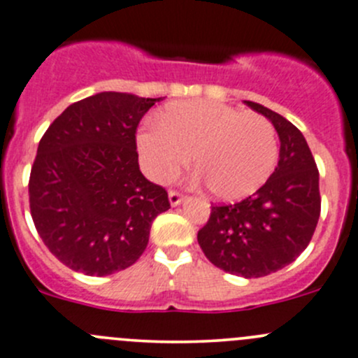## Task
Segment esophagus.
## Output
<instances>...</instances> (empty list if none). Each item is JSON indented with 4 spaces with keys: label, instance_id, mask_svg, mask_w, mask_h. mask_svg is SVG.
<instances>
[{
    "label": "esophagus",
    "instance_id": "obj_1",
    "mask_svg": "<svg viewBox=\"0 0 358 358\" xmlns=\"http://www.w3.org/2000/svg\"><path fill=\"white\" fill-rule=\"evenodd\" d=\"M169 201H171L172 207H178V205H180L184 201V196L179 193V191H171V193H169Z\"/></svg>",
    "mask_w": 358,
    "mask_h": 358
}]
</instances>
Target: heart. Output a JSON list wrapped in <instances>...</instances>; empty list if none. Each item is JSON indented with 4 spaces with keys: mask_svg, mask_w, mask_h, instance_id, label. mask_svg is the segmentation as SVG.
<instances>
[{
    "mask_svg": "<svg viewBox=\"0 0 358 358\" xmlns=\"http://www.w3.org/2000/svg\"><path fill=\"white\" fill-rule=\"evenodd\" d=\"M144 169L155 180L172 179L191 160L212 194L233 201L259 189L278 158L277 132L264 116L221 102H176L137 134Z\"/></svg>",
    "mask_w": 358,
    "mask_h": 358,
    "instance_id": "heart-1",
    "label": "heart"
}]
</instances>
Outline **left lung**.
<instances>
[{
    "label": "left lung",
    "mask_w": 358,
    "mask_h": 358,
    "mask_svg": "<svg viewBox=\"0 0 358 358\" xmlns=\"http://www.w3.org/2000/svg\"><path fill=\"white\" fill-rule=\"evenodd\" d=\"M243 102L277 130L278 165L252 196L212 207L198 243L226 273L259 278L291 264L306 249L320 217V193L317 165L303 134L263 104Z\"/></svg>",
    "instance_id": "1"
}]
</instances>
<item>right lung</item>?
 <instances>
[{"instance_id": "obj_1", "label": "right lung", "mask_w": 358, "mask_h": 358, "mask_svg": "<svg viewBox=\"0 0 358 358\" xmlns=\"http://www.w3.org/2000/svg\"><path fill=\"white\" fill-rule=\"evenodd\" d=\"M162 101L101 92L64 109L48 127L31 169L34 226L52 254L90 277L132 266L150 242L169 194L139 169L136 130Z\"/></svg>"}]
</instances>
